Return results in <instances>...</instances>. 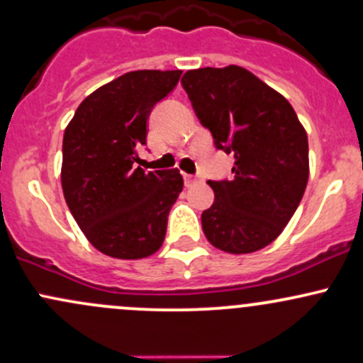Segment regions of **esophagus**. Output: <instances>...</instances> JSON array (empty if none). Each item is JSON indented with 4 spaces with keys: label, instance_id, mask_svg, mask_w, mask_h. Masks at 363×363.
Segmentation results:
<instances>
[{
    "label": "esophagus",
    "instance_id": "34e87169",
    "mask_svg": "<svg viewBox=\"0 0 363 363\" xmlns=\"http://www.w3.org/2000/svg\"><path fill=\"white\" fill-rule=\"evenodd\" d=\"M200 181H201V179L198 177V175H189V174L184 175V184L188 186V188H191V186L196 184V182H200Z\"/></svg>",
    "mask_w": 363,
    "mask_h": 363
}]
</instances>
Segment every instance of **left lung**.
<instances>
[{
    "instance_id": "left-lung-1",
    "label": "left lung",
    "mask_w": 363,
    "mask_h": 363,
    "mask_svg": "<svg viewBox=\"0 0 363 363\" xmlns=\"http://www.w3.org/2000/svg\"><path fill=\"white\" fill-rule=\"evenodd\" d=\"M194 113L215 146L234 155L233 179L208 181L215 200L201 213L206 240L225 253H253L291 220L308 182V138L276 89L238 65L182 75Z\"/></svg>"
}]
</instances>
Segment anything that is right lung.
<instances>
[{
    "label": "right lung",
    "mask_w": 363,
    "mask_h": 363,
    "mask_svg": "<svg viewBox=\"0 0 363 363\" xmlns=\"http://www.w3.org/2000/svg\"><path fill=\"white\" fill-rule=\"evenodd\" d=\"M181 74L127 72L91 93L63 134V196L87 241L108 257H150L165 240L184 181L177 169L145 172L136 162L151 110Z\"/></svg>",
    "instance_id": "obj_1"
}]
</instances>
